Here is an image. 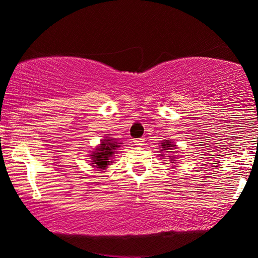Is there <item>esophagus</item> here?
I'll list each match as a JSON object with an SVG mask.
<instances>
[{
  "mask_svg": "<svg viewBox=\"0 0 258 258\" xmlns=\"http://www.w3.org/2000/svg\"><path fill=\"white\" fill-rule=\"evenodd\" d=\"M144 142H146V140H144V137H141V139L134 140V143H135L136 146H143Z\"/></svg>",
  "mask_w": 258,
  "mask_h": 258,
  "instance_id": "34e87169",
  "label": "esophagus"
}]
</instances>
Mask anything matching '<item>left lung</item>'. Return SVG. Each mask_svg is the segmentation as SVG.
Here are the masks:
<instances>
[{
	"label": "left lung",
	"instance_id": "left-lung-1",
	"mask_svg": "<svg viewBox=\"0 0 258 258\" xmlns=\"http://www.w3.org/2000/svg\"><path fill=\"white\" fill-rule=\"evenodd\" d=\"M162 150H170L172 148H176L175 146H172L170 141H165V142L162 143ZM167 153H170V151H167ZM170 161H175V158H170ZM174 163V162H172Z\"/></svg>",
	"mask_w": 258,
	"mask_h": 258
}]
</instances>
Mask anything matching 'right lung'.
Listing matches in <instances>:
<instances>
[{"label":"right lung","instance_id":"add662e5","mask_svg":"<svg viewBox=\"0 0 258 258\" xmlns=\"http://www.w3.org/2000/svg\"><path fill=\"white\" fill-rule=\"evenodd\" d=\"M115 140H102L100 147L97 148L96 151H94V154L91 155V164L93 167L101 169V170H104L105 168L108 167L109 164L111 163L112 155L115 154V150L119 147Z\"/></svg>","mask_w":258,"mask_h":258}]
</instances>
